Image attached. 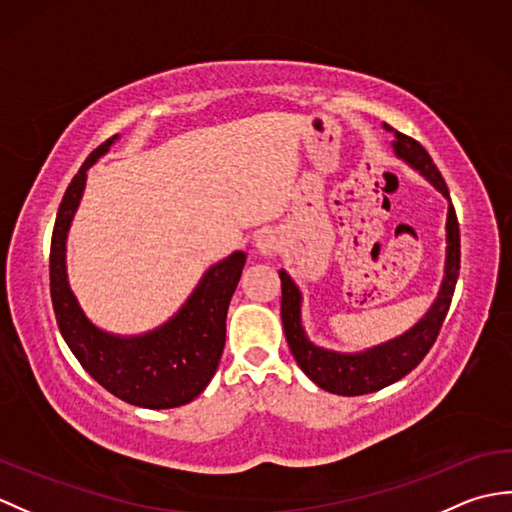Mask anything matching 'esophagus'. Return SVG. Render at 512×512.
I'll use <instances>...</instances> for the list:
<instances>
[{"instance_id":"34e87169","label":"esophagus","mask_w":512,"mask_h":512,"mask_svg":"<svg viewBox=\"0 0 512 512\" xmlns=\"http://www.w3.org/2000/svg\"><path fill=\"white\" fill-rule=\"evenodd\" d=\"M255 246L262 255H275L281 250V237L275 231L266 228V231H262L255 237Z\"/></svg>"}]
</instances>
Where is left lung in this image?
Wrapping results in <instances>:
<instances>
[{"instance_id":"left-lung-1","label":"left lung","mask_w":512,"mask_h":512,"mask_svg":"<svg viewBox=\"0 0 512 512\" xmlns=\"http://www.w3.org/2000/svg\"><path fill=\"white\" fill-rule=\"evenodd\" d=\"M385 132L394 134L391 149L398 160L405 162L411 169H416L433 189H438L449 202L447 209V255H444V275L440 281L438 295L433 299L429 310L411 325L407 332H402L394 339L367 347L361 352H336L328 350L310 341V336L301 321V303L303 295L284 268L279 270L281 279V321H284L286 341L290 352L295 356L297 365L303 369L314 385L339 396H361L383 389L396 383L402 376H407L416 367L424 354L436 343V336L442 328V321L447 317L455 284L460 275V226L455 209L449 198L447 182L440 176L438 167L433 165L427 154L416 140L396 132L383 123Z\"/></svg>"}]
</instances>
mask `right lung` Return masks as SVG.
Listing matches in <instances>:
<instances>
[{
    "label": "right lung",
    "mask_w": 512,
    "mask_h": 512,
    "mask_svg": "<svg viewBox=\"0 0 512 512\" xmlns=\"http://www.w3.org/2000/svg\"><path fill=\"white\" fill-rule=\"evenodd\" d=\"M121 136L96 147L65 191L50 246V295L63 341L96 383L129 405L171 409L198 398L211 383L224 352L226 312L246 264L235 250L209 266L178 312L158 328L114 334L99 328L70 288L68 233L88 182V169Z\"/></svg>",
    "instance_id": "add662e5"
}]
</instances>
